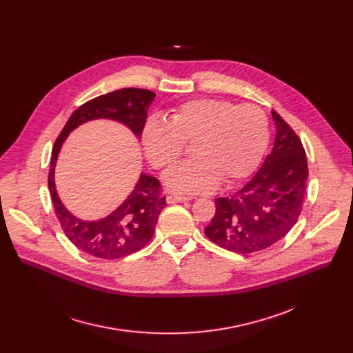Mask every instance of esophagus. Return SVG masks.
Wrapping results in <instances>:
<instances>
[{
  "instance_id": "esophagus-1",
  "label": "esophagus",
  "mask_w": 353,
  "mask_h": 353,
  "mask_svg": "<svg viewBox=\"0 0 353 353\" xmlns=\"http://www.w3.org/2000/svg\"><path fill=\"white\" fill-rule=\"evenodd\" d=\"M188 196L184 195H179V194H170L166 196L168 204H176V203H184V201H188Z\"/></svg>"
}]
</instances>
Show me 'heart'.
<instances>
[{
	"label": "heart",
	"instance_id": "1",
	"mask_svg": "<svg viewBox=\"0 0 353 353\" xmlns=\"http://www.w3.org/2000/svg\"><path fill=\"white\" fill-rule=\"evenodd\" d=\"M265 113L256 105L237 106L222 99H194L177 106L166 121L150 119L142 130L146 159L157 169L172 166L192 143L194 159L163 177L168 188L196 194L251 174L268 145Z\"/></svg>",
	"mask_w": 353,
	"mask_h": 353
}]
</instances>
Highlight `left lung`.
<instances>
[{
	"instance_id": "obj_1",
	"label": "left lung",
	"mask_w": 353,
	"mask_h": 353,
	"mask_svg": "<svg viewBox=\"0 0 353 353\" xmlns=\"http://www.w3.org/2000/svg\"><path fill=\"white\" fill-rule=\"evenodd\" d=\"M276 134L271 154L251 180L230 196L215 199L207 237L237 254L261 251L285 237L297 222L309 176L305 148L272 110Z\"/></svg>"
}]
</instances>
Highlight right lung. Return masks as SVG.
Listing matches in <instances>:
<instances>
[{
	"mask_svg": "<svg viewBox=\"0 0 353 353\" xmlns=\"http://www.w3.org/2000/svg\"><path fill=\"white\" fill-rule=\"evenodd\" d=\"M155 96L154 92L138 88H124L97 96L71 114L56 139L48 173V190L65 236L89 256L116 260L146 245L154 236L162 210L166 207V196L161 194L158 179L141 173L134 190L110 215L99 221L79 219L64 207L56 190L54 169L60 149L71 131L97 119L119 121L128 127L137 138H141L148 109Z\"/></svg>",
	"mask_w": 353,
	"mask_h": 353,
	"instance_id": "add662e5",
	"label": "right lung"
}]
</instances>
